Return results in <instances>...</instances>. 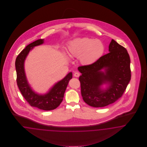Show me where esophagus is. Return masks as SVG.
Masks as SVG:
<instances>
[{"label":"esophagus","instance_id":"34e87169","mask_svg":"<svg viewBox=\"0 0 147 147\" xmlns=\"http://www.w3.org/2000/svg\"><path fill=\"white\" fill-rule=\"evenodd\" d=\"M80 76V74L79 72H76L74 74V76H76V77H79Z\"/></svg>","mask_w":147,"mask_h":147}]
</instances>
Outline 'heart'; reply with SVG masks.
<instances>
[{
    "instance_id": "b5f03b06",
    "label": "heart",
    "mask_w": 147,
    "mask_h": 147,
    "mask_svg": "<svg viewBox=\"0 0 147 147\" xmlns=\"http://www.w3.org/2000/svg\"><path fill=\"white\" fill-rule=\"evenodd\" d=\"M105 49L101 41L87 37L76 39L68 46L69 55L73 58H79L84 65H90L96 62L102 57Z\"/></svg>"
}]
</instances>
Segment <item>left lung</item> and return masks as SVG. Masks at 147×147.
<instances>
[{"mask_svg":"<svg viewBox=\"0 0 147 147\" xmlns=\"http://www.w3.org/2000/svg\"><path fill=\"white\" fill-rule=\"evenodd\" d=\"M109 51L93 64L78 67L82 73L79 77L81 95L92 107H105L115 102L122 96L131 79L130 60L127 49L112 39ZM105 83L109 87L101 89L100 86Z\"/></svg>","mask_w":147,"mask_h":147,"instance_id":"8db88e82","label":"left lung"}]
</instances>
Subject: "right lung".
Segmentation results:
<instances>
[{
	"label": "right lung",
	"mask_w": 147,
	"mask_h": 147,
	"mask_svg": "<svg viewBox=\"0 0 147 147\" xmlns=\"http://www.w3.org/2000/svg\"><path fill=\"white\" fill-rule=\"evenodd\" d=\"M44 39H38L28 45L19 54L16 60L17 83L21 93L32 107H36L44 111L53 110L60 105L69 80L72 78V73H69L62 80L59 81L45 95L36 93L28 84L24 70V62L30 50L34 47L42 44Z\"/></svg>",
	"instance_id": "add662e5"
}]
</instances>
